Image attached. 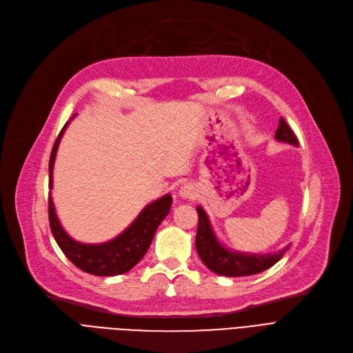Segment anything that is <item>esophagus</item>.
Returning <instances> with one entry per match:
<instances>
[{"instance_id":"1","label":"esophagus","mask_w":353,"mask_h":353,"mask_svg":"<svg viewBox=\"0 0 353 353\" xmlns=\"http://www.w3.org/2000/svg\"><path fill=\"white\" fill-rule=\"evenodd\" d=\"M197 194V190L196 188L193 186L192 183H186L184 186L180 188V196L181 197H188V199H192V197H196Z\"/></svg>"}]
</instances>
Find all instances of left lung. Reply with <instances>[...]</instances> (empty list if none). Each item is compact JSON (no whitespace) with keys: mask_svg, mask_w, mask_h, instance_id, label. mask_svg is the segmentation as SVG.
<instances>
[{"mask_svg":"<svg viewBox=\"0 0 353 353\" xmlns=\"http://www.w3.org/2000/svg\"><path fill=\"white\" fill-rule=\"evenodd\" d=\"M274 139L289 143L293 145H298V139H296L293 130L288 125V123L281 119L279 127H277ZM199 213V226H197V234H196V249L201 259V262L205 263L212 272L229 276V277H237V276H250L261 273L269 268H272L274 263H277L283 257L286 250L290 246L283 248L282 250H277L276 253H242V252H233L229 250L221 245L210 225V220L206 214V212L201 209V206H197Z\"/></svg>","mask_w":353,"mask_h":353,"instance_id":"left-lung-1","label":"left lung"}]
</instances>
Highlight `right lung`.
Returning a JSON list of instances; mask_svg holds the SVG:
<instances>
[{"mask_svg":"<svg viewBox=\"0 0 353 353\" xmlns=\"http://www.w3.org/2000/svg\"><path fill=\"white\" fill-rule=\"evenodd\" d=\"M74 117H76V114L70 119V121ZM70 121L64 124L51 150L50 165H48L50 190L52 189V169H54L55 154H57L60 140ZM172 201L173 199L170 194H165L152 201L150 205H147L141 210V213L136 217L133 223L130 225L124 232H121L117 237L111 239L104 243L88 245V243L77 242V240L71 239L65 233V230L60 225L57 213H55L52 197L50 194L48 197L50 228L55 242H57L63 253L83 272L96 274V276L123 274L132 268H134L141 261L143 256L147 253L159 225L170 212Z\"/></svg>","mask_w":353,"mask_h":353,"instance_id":"right-lung-1","label":"right lung"}]
</instances>
